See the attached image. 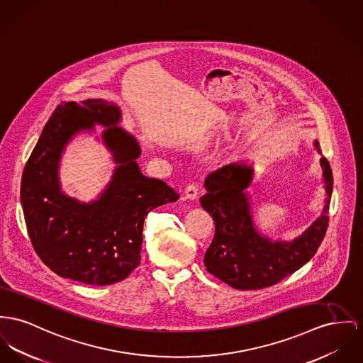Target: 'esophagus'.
Segmentation results:
<instances>
[{"label":"esophagus","instance_id":"obj_1","mask_svg":"<svg viewBox=\"0 0 363 363\" xmlns=\"http://www.w3.org/2000/svg\"><path fill=\"white\" fill-rule=\"evenodd\" d=\"M199 191H201V187H199V184H189L187 187H186V198L187 199H196L198 198V195H199Z\"/></svg>","mask_w":363,"mask_h":363}]
</instances>
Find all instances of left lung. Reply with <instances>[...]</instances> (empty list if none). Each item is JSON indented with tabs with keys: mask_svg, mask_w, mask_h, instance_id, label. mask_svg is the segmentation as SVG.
Listing matches in <instances>:
<instances>
[{
	"mask_svg": "<svg viewBox=\"0 0 363 363\" xmlns=\"http://www.w3.org/2000/svg\"><path fill=\"white\" fill-rule=\"evenodd\" d=\"M322 155L320 147L315 143ZM325 190L332 196L333 176L329 161L322 157ZM252 169L231 164L208 174L201 196L202 208L213 218L215 237L205 253V267L234 289H264L281 282L311 260L329 225V205L323 215L290 243L262 238L253 228L243 190L250 184ZM329 202V199L326 201Z\"/></svg>",
	"mask_w": 363,
	"mask_h": 363,
	"instance_id": "left-lung-1",
	"label": "left lung"
}]
</instances>
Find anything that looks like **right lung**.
Returning <instances> with one entry per match:
<instances>
[{
    "label": "right lung",
    "mask_w": 363,
    "mask_h": 363,
    "mask_svg": "<svg viewBox=\"0 0 363 363\" xmlns=\"http://www.w3.org/2000/svg\"><path fill=\"white\" fill-rule=\"evenodd\" d=\"M120 108L103 99L62 103L26 162L21 198L26 227L38 257L55 274L88 285H111L140 264L145 218L180 198L167 183L142 174L136 140L113 126ZM108 125L105 143L119 164L109 189L89 206L60 193L57 164L75 131Z\"/></svg>",
    "instance_id": "obj_1"
}]
</instances>
